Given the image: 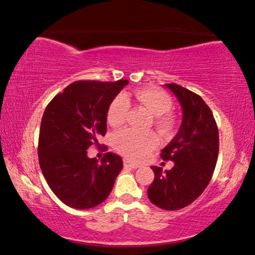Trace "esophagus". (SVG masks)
Instances as JSON below:
<instances>
[{
    "label": "esophagus",
    "instance_id": "34e87169",
    "mask_svg": "<svg viewBox=\"0 0 255 255\" xmlns=\"http://www.w3.org/2000/svg\"><path fill=\"white\" fill-rule=\"evenodd\" d=\"M124 166L126 167V168H129V169H134V168H138V165L137 164H134V162L129 161V160H125L124 161Z\"/></svg>",
    "mask_w": 255,
    "mask_h": 255
}]
</instances>
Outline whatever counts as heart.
I'll use <instances>...</instances> for the list:
<instances>
[{"mask_svg":"<svg viewBox=\"0 0 255 255\" xmlns=\"http://www.w3.org/2000/svg\"><path fill=\"white\" fill-rule=\"evenodd\" d=\"M135 101L154 116V125L162 134H168L176 125V119L169 111L173 108L172 98L164 90L157 88L136 89L131 93ZM129 101L125 95L118 96L109 105L106 120L112 127H119L126 120ZM158 137L152 131L127 128L117 132L113 137L116 149L131 160H140L158 145Z\"/></svg>","mask_w":255,"mask_h":255,"instance_id":"obj_1","label":"heart"}]
</instances>
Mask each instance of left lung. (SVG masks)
Listing matches in <instances>:
<instances>
[{"label":"left lung","mask_w":255,"mask_h":255,"mask_svg":"<svg viewBox=\"0 0 255 255\" xmlns=\"http://www.w3.org/2000/svg\"><path fill=\"white\" fill-rule=\"evenodd\" d=\"M165 86L180 102L183 119L176 136L160 153L164 160L174 161L173 168L162 172L161 167H151L154 180L147 197L159 208L177 211L195 201L210 183L219 155V129L199 95L176 83Z\"/></svg>","instance_id":"left-lung-1"}]
</instances>
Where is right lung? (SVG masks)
I'll return each instance as SVG.
<instances>
[{
  "instance_id": "add662e5",
  "label": "right lung",
  "mask_w": 255,
  "mask_h": 255,
  "mask_svg": "<svg viewBox=\"0 0 255 255\" xmlns=\"http://www.w3.org/2000/svg\"><path fill=\"white\" fill-rule=\"evenodd\" d=\"M128 80H79L52 98L41 121L39 164L52 192L77 210L108 198L123 169V159L108 152L98 161L87 150L106 134V113Z\"/></svg>"
}]
</instances>
